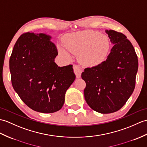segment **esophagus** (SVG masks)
<instances>
[{
  "label": "esophagus",
  "instance_id": "obj_1",
  "mask_svg": "<svg viewBox=\"0 0 147 147\" xmlns=\"http://www.w3.org/2000/svg\"><path fill=\"white\" fill-rule=\"evenodd\" d=\"M73 70L74 73L76 74V76L77 78H80L81 77V74L82 73V70L81 67L78 65H74L73 66Z\"/></svg>",
  "mask_w": 147,
  "mask_h": 147
}]
</instances>
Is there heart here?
Returning a JSON list of instances; mask_svg holds the SVG:
<instances>
[{
	"label": "heart",
	"mask_w": 147,
	"mask_h": 147,
	"mask_svg": "<svg viewBox=\"0 0 147 147\" xmlns=\"http://www.w3.org/2000/svg\"><path fill=\"white\" fill-rule=\"evenodd\" d=\"M59 46L61 54L70 58L72 53L79 54L81 63L93 67L101 64L107 58L110 48L108 37L93 30H84L71 34Z\"/></svg>",
	"instance_id": "1"
}]
</instances>
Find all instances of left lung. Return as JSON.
Here are the masks:
<instances>
[{
	"mask_svg": "<svg viewBox=\"0 0 147 147\" xmlns=\"http://www.w3.org/2000/svg\"><path fill=\"white\" fill-rule=\"evenodd\" d=\"M114 44L107 59L98 66L85 68L84 98L90 107L100 113L121 109L134 91L138 67L137 55L123 34L106 30Z\"/></svg>",
	"mask_w": 147,
	"mask_h": 147,
	"instance_id": "8db88e82",
	"label": "left lung"
}]
</instances>
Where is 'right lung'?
<instances>
[{"label":"right lung","mask_w":147,"mask_h":147,"mask_svg":"<svg viewBox=\"0 0 147 147\" xmlns=\"http://www.w3.org/2000/svg\"><path fill=\"white\" fill-rule=\"evenodd\" d=\"M57 54L55 44L44 33H24L13 46L9 59L13 88L36 111L59 110L66 90L76 78L73 65L59 67L54 63Z\"/></svg>","instance_id":"right-lung-1"}]
</instances>
